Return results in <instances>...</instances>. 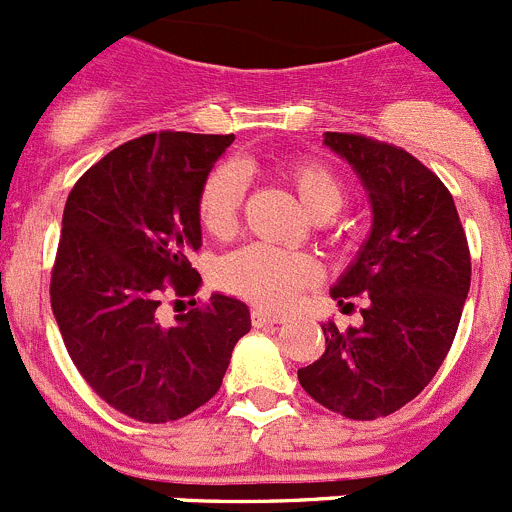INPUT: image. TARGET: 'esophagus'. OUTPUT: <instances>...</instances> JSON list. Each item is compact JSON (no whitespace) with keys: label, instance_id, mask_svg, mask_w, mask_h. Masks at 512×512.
Segmentation results:
<instances>
[{"label":"esophagus","instance_id":"34e87169","mask_svg":"<svg viewBox=\"0 0 512 512\" xmlns=\"http://www.w3.org/2000/svg\"><path fill=\"white\" fill-rule=\"evenodd\" d=\"M270 324H285V316H278V313H267L262 308H255L252 311V326H270Z\"/></svg>","mask_w":512,"mask_h":512}]
</instances>
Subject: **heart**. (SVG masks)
<instances>
[{"label": "heart", "instance_id": "1", "mask_svg": "<svg viewBox=\"0 0 512 512\" xmlns=\"http://www.w3.org/2000/svg\"><path fill=\"white\" fill-rule=\"evenodd\" d=\"M280 178L293 188L303 209L313 219H329L344 204L342 183L329 168L311 160H296L280 168ZM245 196V181L232 165L216 168L199 193V222L211 237H229L237 229L239 209ZM319 275L313 257L278 247L252 245L224 257L216 280L224 290L262 308L290 306L306 285Z\"/></svg>", "mask_w": 512, "mask_h": 512}]
</instances>
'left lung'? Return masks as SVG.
I'll return each mask as SVG.
<instances>
[{"mask_svg": "<svg viewBox=\"0 0 512 512\" xmlns=\"http://www.w3.org/2000/svg\"><path fill=\"white\" fill-rule=\"evenodd\" d=\"M324 145L352 165L372 211L370 234L331 298L365 296V306L362 326L321 324L326 352L298 370V382L329 411L372 421L411 403L436 375L472 262L454 199L421 160L362 135L326 132Z\"/></svg>", "mask_w": 512, "mask_h": 512, "instance_id": "8db88e82", "label": "left lung"}]
</instances>
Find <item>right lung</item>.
<instances>
[{
	"label": "right lung",
	"mask_w": 512,
	"mask_h": 512,
	"mask_svg": "<svg viewBox=\"0 0 512 512\" xmlns=\"http://www.w3.org/2000/svg\"><path fill=\"white\" fill-rule=\"evenodd\" d=\"M234 135L160 132L124 142L68 193L50 306L73 365L99 398L142 423H168L211 400L250 308L214 293L160 324L163 296H196L199 193ZM196 303V301H193Z\"/></svg>",
	"instance_id": "right-lung-1"
}]
</instances>
